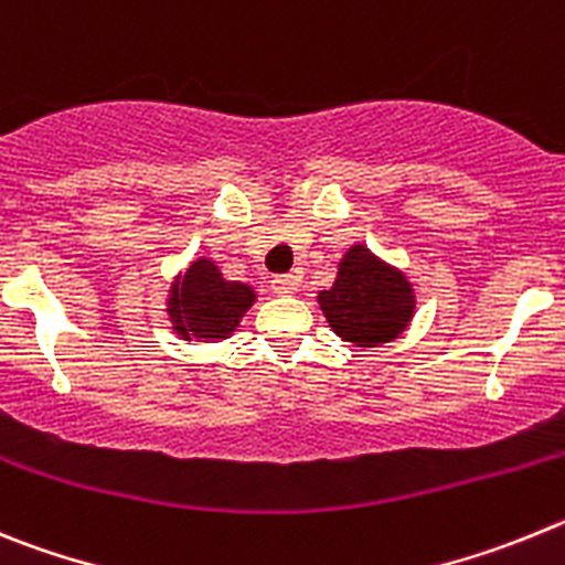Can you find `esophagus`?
Listing matches in <instances>:
<instances>
[{"mask_svg":"<svg viewBox=\"0 0 565 565\" xmlns=\"http://www.w3.org/2000/svg\"><path fill=\"white\" fill-rule=\"evenodd\" d=\"M301 289V278L292 276V273H284V276L273 278V292L276 295H295Z\"/></svg>","mask_w":565,"mask_h":565,"instance_id":"esophagus-1","label":"esophagus"}]
</instances>
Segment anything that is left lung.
<instances>
[{
  "instance_id": "left-lung-1",
  "label": "left lung",
  "mask_w": 565,
  "mask_h": 565,
  "mask_svg": "<svg viewBox=\"0 0 565 565\" xmlns=\"http://www.w3.org/2000/svg\"><path fill=\"white\" fill-rule=\"evenodd\" d=\"M315 298L329 329L358 349L391 343L411 327L416 312L411 278L363 242L343 253L332 287Z\"/></svg>"
}]
</instances>
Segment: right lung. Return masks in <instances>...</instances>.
Here are the masks:
<instances>
[{"mask_svg": "<svg viewBox=\"0 0 565 565\" xmlns=\"http://www.w3.org/2000/svg\"><path fill=\"white\" fill-rule=\"evenodd\" d=\"M258 301L245 281H227L220 264L200 256L177 273L166 295L171 332L185 343H220L238 329L247 309Z\"/></svg>", "mask_w": 565, "mask_h": 565, "instance_id": "add662e5", "label": "right lung"}]
</instances>
